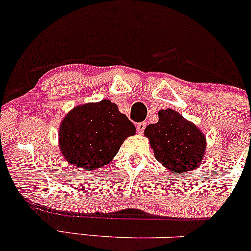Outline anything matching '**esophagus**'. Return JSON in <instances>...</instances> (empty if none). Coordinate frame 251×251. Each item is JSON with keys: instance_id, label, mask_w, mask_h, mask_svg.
Wrapping results in <instances>:
<instances>
[{"instance_id": "1", "label": "esophagus", "mask_w": 251, "mask_h": 251, "mask_svg": "<svg viewBox=\"0 0 251 251\" xmlns=\"http://www.w3.org/2000/svg\"><path fill=\"white\" fill-rule=\"evenodd\" d=\"M145 126H147V123H145V122L138 123V125H137V131H138V134H143Z\"/></svg>"}]
</instances>
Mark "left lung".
I'll return each mask as SVG.
<instances>
[{
	"mask_svg": "<svg viewBox=\"0 0 251 251\" xmlns=\"http://www.w3.org/2000/svg\"><path fill=\"white\" fill-rule=\"evenodd\" d=\"M158 122L145 128L156 159L172 172H187L202 162L206 137L196 125L173 109L158 111Z\"/></svg>",
	"mask_w": 251,
	"mask_h": 251,
	"instance_id": "1",
	"label": "left lung"
}]
</instances>
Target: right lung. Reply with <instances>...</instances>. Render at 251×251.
I'll return each instance as SVG.
<instances>
[{
	"label": "right lung",
	"mask_w": 251,
	"mask_h": 251,
	"mask_svg": "<svg viewBox=\"0 0 251 251\" xmlns=\"http://www.w3.org/2000/svg\"><path fill=\"white\" fill-rule=\"evenodd\" d=\"M136 128L110 100L74 107L59 128V148L64 158L83 170L107 165Z\"/></svg>",
	"instance_id": "right-lung-1"
}]
</instances>
